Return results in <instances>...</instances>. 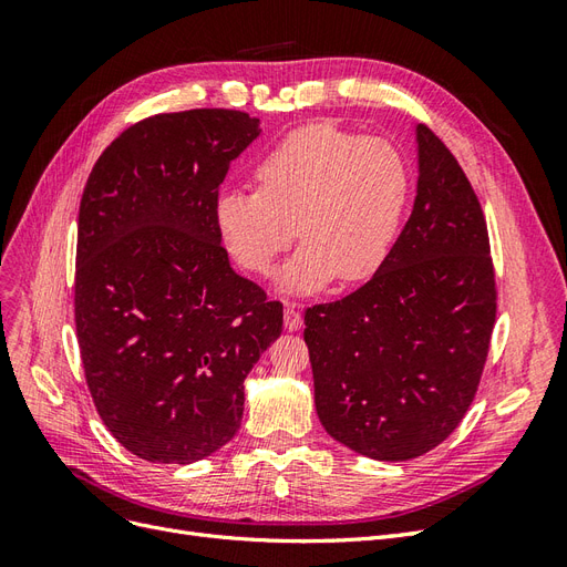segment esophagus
<instances>
[{"mask_svg":"<svg viewBox=\"0 0 567 567\" xmlns=\"http://www.w3.org/2000/svg\"><path fill=\"white\" fill-rule=\"evenodd\" d=\"M284 326L288 331H298L300 326H302V317H300V312L296 310L293 305H288L286 310H284Z\"/></svg>","mask_w":567,"mask_h":567,"instance_id":"1","label":"esophagus"}]
</instances>
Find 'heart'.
<instances>
[{
  "label": "heart",
  "mask_w": 567,
  "mask_h": 567,
  "mask_svg": "<svg viewBox=\"0 0 567 567\" xmlns=\"http://www.w3.org/2000/svg\"><path fill=\"white\" fill-rule=\"evenodd\" d=\"M257 192L229 188L215 200V225L238 267L269 274L298 236L279 290L310 296L326 284L362 281L398 238L409 200V167L385 140L331 125H307L255 165Z\"/></svg>",
  "instance_id": "1"
}]
</instances>
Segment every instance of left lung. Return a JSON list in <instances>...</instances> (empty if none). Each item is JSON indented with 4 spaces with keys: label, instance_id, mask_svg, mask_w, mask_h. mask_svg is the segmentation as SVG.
Wrapping results in <instances>:
<instances>
[{
    "label": "left lung",
    "instance_id": "1",
    "mask_svg": "<svg viewBox=\"0 0 567 567\" xmlns=\"http://www.w3.org/2000/svg\"><path fill=\"white\" fill-rule=\"evenodd\" d=\"M416 198L373 277L305 312L321 425L348 450L409 461L466 416L496 315L483 210L468 177L425 125Z\"/></svg>",
    "mask_w": 567,
    "mask_h": 567
}]
</instances>
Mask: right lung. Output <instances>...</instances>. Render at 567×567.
I'll use <instances>...</instances> for the list:
<instances>
[{
    "instance_id": "1",
    "label": "right lung",
    "mask_w": 567,
    "mask_h": 567,
    "mask_svg": "<svg viewBox=\"0 0 567 567\" xmlns=\"http://www.w3.org/2000/svg\"><path fill=\"white\" fill-rule=\"evenodd\" d=\"M260 117L163 113L101 153L78 217L75 326L101 421L151 463H194L236 435L244 381L284 307L238 277L215 200Z\"/></svg>"
}]
</instances>
